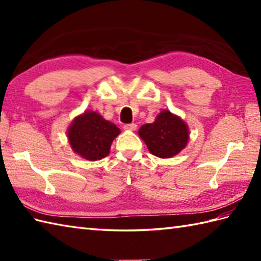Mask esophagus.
Wrapping results in <instances>:
<instances>
[{"instance_id":"obj_1","label":"esophagus","mask_w":261,"mask_h":261,"mask_svg":"<svg viewBox=\"0 0 261 261\" xmlns=\"http://www.w3.org/2000/svg\"><path fill=\"white\" fill-rule=\"evenodd\" d=\"M124 130H127V131H135L137 129V124L136 123H131V124H126L123 126Z\"/></svg>"}]
</instances>
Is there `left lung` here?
I'll return each instance as SVG.
<instances>
[{
  "label": "left lung",
  "mask_w": 261,
  "mask_h": 261,
  "mask_svg": "<svg viewBox=\"0 0 261 261\" xmlns=\"http://www.w3.org/2000/svg\"><path fill=\"white\" fill-rule=\"evenodd\" d=\"M139 137L153 156L171 158L178 154L190 140V129L180 116L163 110L152 123L143 124Z\"/></svg>",
  "instance_id": "8db88e82"
}]
</instances>
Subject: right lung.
I'll use <instances>...</instances> for the list:
<instances>
[{
    "label": "right lung",
    "instance_id": "right-lung-1",
    "mask_svg": "<svg viewBox=\"0 0 261 261\" xmlns=\"http://www.w3.org/2000/svg\"><path fill=\"white\" fill-rule=\"evenodd\" d=\"M120 129L95 111H85L71 121L67 138L71 150L90 162L101 160L110 153L111 143Z\"/></svg>",
    "mask_w": 261,
    "mask_h": 261
}]
</instances>
